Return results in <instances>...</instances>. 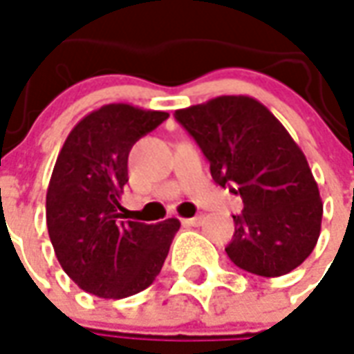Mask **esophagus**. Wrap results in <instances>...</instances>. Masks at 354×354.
<instances>
[{
  "label": "esophagus",
  "instance_id": "1",
  "mask_svg": "<svg viewBox=\"0 0 354 354\" xmlns=\"http://www.w3.org/2000/svg\"><path fill=\"white\" fill-rule=\"evenodd\" d=\"M182 223H184L185 227H201V225H203V216L187 217V219H182Z\"/></svg>",
  "mask_w": 354,
  "mask_h": 354
}]
</instances>
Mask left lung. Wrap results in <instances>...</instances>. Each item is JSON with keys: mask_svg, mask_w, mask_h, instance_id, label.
<instances>
[{"mask_svg": "<svg viewBox=\"0 0 354 354\" xmlns=\"http://www.w3.org/2000/svg\"><path fill=\"white\" fill-rule=\"evenodd\" d=\"M174 118L210 161L214 182L242 197L225 248L230 261L264 277L300 266L321 234L323 203L308 159L281 122L248 95L216 97Z\"/></svg>", "mask_w": 354, "mask_h": 354, "instance_id": "left-lung-1", "label": "left lung"}]
</instances>
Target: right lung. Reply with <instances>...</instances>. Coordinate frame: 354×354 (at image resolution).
<instances>
[{
  "instance_id": "add662e5",
  "label": "right lung",
  "mask_w": 354,
  "mask_h": 354,
  "mask_svg": "<svg viewBox=\"0 0 354 354\" xmlns=\"http://www.w3.org/2000/svg\"><path fill=\"white\" fill-rule=\"evenodd\" d=\"M169 118L127 103L104 104L65 138L46 191V227L65 274L86 292L127 298L161 272L180 221H124L120 198L133 144Z\"/></svg>"
}]
</instances>
